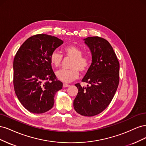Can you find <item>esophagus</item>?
I'll use <instances>...</instances> for the list:
<instances>
[{
    "label": "esophagus",
    "mask_w": 146,
    "mask_h": 146,
    "mask_svg": "<svg viewBox=\"0 0 146 146\" xmlns=\"http://www.w3.org/2000/svg\"><path fill=\"white\" fill-rule=\"evenodd\" d=\"M70 85H68V84L67 83H63V87L64 88H67V87H69Z\"/></svg>",
    "instance_id": "34e87169"
}]
</instances>
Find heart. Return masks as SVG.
Here are the masks:
<instances>
[{
    "instance_id": "obj_1",
    "label": "heart",
    "mask_w": 146,
    "mask_h": 146,
    "mask_svg": "<svg viewBox=\"0 0 146 146\" xmlns=\"http://www.w3.org/2000/svg\"><path fill=\"white\" fill-rule=\"evenodd\" d=\"M64 56L71 58L69 69H61L56 72V76L58 80L63 82H70L76 79L79 76V70L85 72L90 68V59L89 56L83 55V51L74 45L66 46L63 48ZM52 66L58 68L63 61V55L58 52H52L49 57Z\"/></svg>"
}]
</instances>
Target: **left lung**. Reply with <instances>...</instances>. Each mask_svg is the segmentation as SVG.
I'll return each mask as SVG.
<instances>
[{"instance_id": "1", "label": "left lung", "mask_w": 146, "mask_h": 146, "mask_svg": "<svg viewBox=\"0 0 146 146\" xmlns=\"http://www.w3.org/2000/svg\"><path fill=\"white\" fill-rule=\"evenodd\" d=\"M92 54V63L82 82L89 85H76L78 93L74 108L84 116H93L102 112L111 102L119 82V63L108 41L99 36L84 39Z\"/></svg>"}]
</instances>
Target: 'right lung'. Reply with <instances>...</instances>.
I'll return each mask as SVG.
<instances>
[{"instance_id": "1", "label": "right lung", "mask_w": 146, "mask_h": 146, "mask_svg": "<svg viewBox=\"0 0 146 146\" xmlns=\"http://www.w3.org/2000/svg\"><path fill=\"white\" fill-rule=\"evenodd\" d=\"M63 43L55 36L38 34L29 38L13 61V85L21 104L33 113H44L54 104L56 92L63 87L52 69L49 57Z\"/></svg>"}]
</instances>
